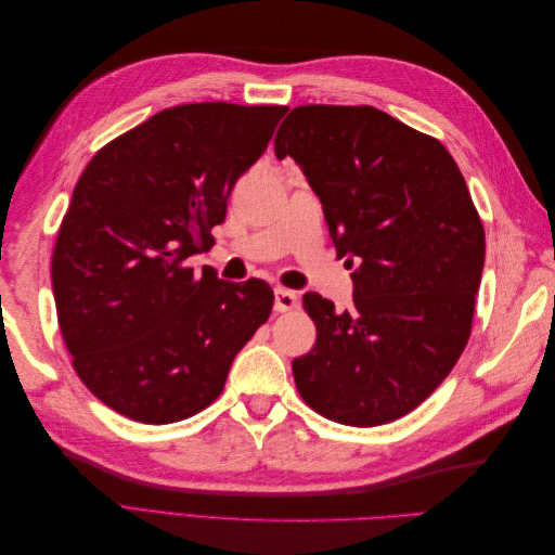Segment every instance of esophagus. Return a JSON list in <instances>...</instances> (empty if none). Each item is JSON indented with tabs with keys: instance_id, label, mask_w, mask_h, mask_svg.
Here are the masks:
<instances>
[{
	"instance_id": "34e87169",
	"label": "esophagus",
	"mask_w": 555,
	"mask_h": 555,
	"mask_svg": "<svg viewBox=\"0 0 555 555\" xmlns=\"http://www.w3.org/2000/svg\"><path fill=\"white\" fill-rule=\"evenodd\" d=\"M275 310L278 312H287L294 310L298 306V296L292 289H284V287H275Z\"/></svg>"
}]
</instances>
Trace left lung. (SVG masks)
I'll list each match as a JSON object with an SVG mask.
<instances>
[{"label":"left lung","instance_id":"obj_1","mask_svg":"<svg viewBox=\"0 0 555 555\" xmlns=\"http://www.w3.org/2000/svg\"><path fill=\"white\" fill-rule=\"evenodd\" d=\"M322 201L354 306L314 292L317 343L294 359L296 389L322 416L379 426L438 389L469 338L483 227L447 147L373 106H298L275 137Z\"/></svg>","mask_w":555,"mask_h":555}]
</instances>
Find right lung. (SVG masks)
<instances>
[{
  "instance_id": "1",
  "label": "right lung",
  "mask_w": 555,
  "mask_h": 555,
  "mask_svg": "<svg viewBox=\"0 0 555 555\" xmlns=\"http://www.w3.org/2000/svg\"><path fill=\"white\" fill-rule=\"evenodd\" d=\"M287 106L184 104L99 150L53 251L60 331L88 389L141 424L182 422L222 393L273 308L263 280L188 259L212 245L236 180Z\"/></svg>"
}]
</instances>
